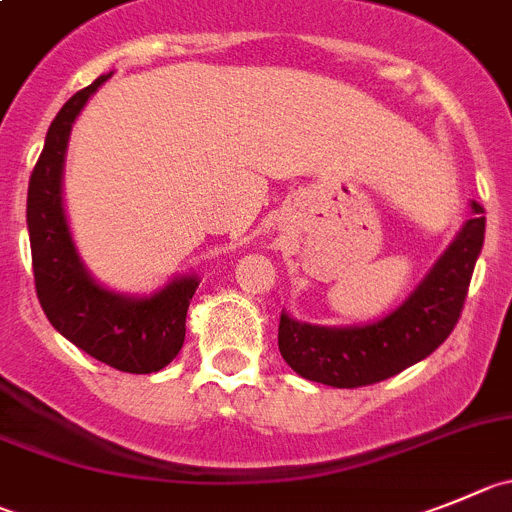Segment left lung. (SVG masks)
<instances>
[{"mask_svg":"<svg viewBox=\"0 0 512 512\" xmlns=\"http://www.w3.org/2000/svg\"><path fill=\"white\" fill-rule=\"evenodd\" d=\"M472 217L399 308L361 326H315L283 310L278 346L285 364L308 381L356 389L396 376L437 351L457 326L472 270L485 242V209Z\"/></svg>","mask_w":512,"mask_h":512,"instance_id":"left-lung-1","label":"left lung"}]
</instances>
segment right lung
<instances>
[{
    "mask_svg": "<svg viewBox=\"0 0 512 512\" xmlns=\"http://www.w3.org/2000/svg\"><path fill=\"white\" fill-rule=\"evenodd\" d=\"M111 75H100L78 90L47 128L45 148L27 189L32 270L42 310L60 336L113 369L151 374L169 366L184 346L186 310L199 288V275H176L148 295L105 288L90 275L75 247L62 197L73 123Z\"/></svg>",
    "mask_w": 512,
    "mask_h": 512,
    "instance_id": "right-lung-1",
    "label": "right lung"
}]
</instances>
